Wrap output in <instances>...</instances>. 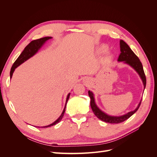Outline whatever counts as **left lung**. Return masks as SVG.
Returning <instances> with one entry per match:
<instances>
[{"mask_svg": "<svg viewBox=\"0 0 157 157\" xmlns=\"http://www.w3.org/2000/svg\"><path fill=\"white\" fill-rule=\"evenodd\" d=\"M120 49L121 54L119 56H118L117 61H122V62L130 65L132 69H134L136 71V73L139 75L140 78L142 80L145 90L146 86V77L144 71L143 65H142L138 57L134 53V52L131 50L130 46L122 40H120ZM88 95L89 97L90 98V106H91L92 110L94 112V115L101 121L105 122L111 123V124H118V123L124 122L127 120L128 118H129L137 111V109H139L140 106L141 101H140L138 105H137V107L134 111L128 112L126 114H124V115L121 116H111L107 115V113L101 111L98 107L96 101H95L94 94L92 91L89 90Z\"/></svg>", "mask_w": 157, "mask_h": 157, "instance_id": "left-lung-1", "label": "left lung"}]
</instances>
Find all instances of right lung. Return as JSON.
<instances>
[{"label": "right lung", "mask_w": 157, "mask_h": 157, "mask_svg": "<svg viewBox=\"0 0 157 157\" xmlns=\"http://www.w3.org/2000/svg\"><path fill=\"white\" fill-rule=\"evenodd\" d=\"M52 38V37H51V36H46V37L41 38V39H36V40H34L31 41L30 43L25 47L24 50H23V51L21 52V54L20 55V56H19L17 59L16 60L15 62L13 63L12 67L11 68V70H10V78H12L14 71H15V69L18 67V66H20L21 64L24 63L25 61L29 59V58H31V57L35 55L38 52V51H39L41 48V47L45 44V42L46 41H48L49 39H51ZM69 96H70V93L68 94L67 98H66L65 105V107L63 110V112L61 113V115L59 116V117L58 118V119L55 121L54 122H52V124H50L49 125H47L45 126H42V127H39V126H37V127L38 128H48V127H50V126H52L54 125H56V124H58V122H59L61 121V120L62 119V118L64 115L66 105H67V102L69 98Z\"/></svg>", "instance_id": "right-lung-1"}]
</instances>
